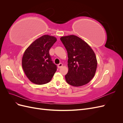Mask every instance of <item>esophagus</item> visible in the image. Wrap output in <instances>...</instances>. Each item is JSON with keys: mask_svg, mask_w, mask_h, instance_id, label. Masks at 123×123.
I'll list each match as a JSON object with an SVG mask.
<instances>
[{"mask_svg": "<svg viewBox=\"0 0 123 123\" xmlns=\"http://www.w3.org/2000/svg\"><path fill=\"white\" fill-rule=\"evenodd\" d=\"M62 63H59V64H58V65H57V67H58V68H61V67H62Z\"/></svg>", "mask_w": 123, "mask_h": 123, "instance_id": "obj_1", "label": "esophagus"}]
</instances>
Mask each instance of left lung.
I'll list each match as a JSON object with an SVG mask.
<instances>
[{
	"instance_id": "1",
	"label": "left lung",
	"mask_w": 123,
	"mask_h": 123,
	"mask_svg": "<svg viewBox=\"0 0 123 123\" xmlns=\"http://www.w3.org/2000/svg\"><path fill=\"white\" fill-rule=\"evenodd\" d=\"M61 40L68 53L67 83L74 87L87 84L94 77L97 68L94 51L87 43L75 35L62 36Z\"/></svg>"
}]
</instances>
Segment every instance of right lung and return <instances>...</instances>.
<instances>
[{
	"label": "right lung",
	"instance_id": "right-lung-1",
	"mask_svg": "<svg viewBox=\"0 0 123 123\" xmlns=\"http://www.w3.org/2000/svg\"><path fill=\"white\" fill-rule=\"evenodd\" d=\"M54 36L44 35L33 42L25 50L22 58L25 73L33 83L45 84L51 80L57 70L49 50L56 42Z\"/></svg>",
	"mask_w": 123,
	"mask_h": 123
}]
</instances>
